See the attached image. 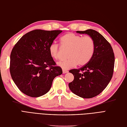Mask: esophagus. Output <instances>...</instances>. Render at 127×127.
Here are the masks:
<instances>
[{
	"label": "esophagus",
	"instance_id": "esophagus-1",
	"mask_svg": "<svg viewBox=\"0 0 127 127\" xmlns=\"http://www.w3.org/2000/svg\"><path fill=\"white\" fill-rule=\"evenodd\" d=\"M68 73L67 71L65 70V69H63V74H65V73Z\"/></svg>",
	"mask_w": 127,
	"mask_h": 127
}]
</instances>
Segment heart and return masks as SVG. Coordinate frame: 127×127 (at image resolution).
Segmentation results:
<instances>
[{
  "mask_svg": "<svg viewBox=\"0 0 127 127\" xmlns=\"http://www.w3.org/2000/svg\"><path fill=\"white\" fill-rule=\"evenodd\" d=\"M63 46L69 48L67 59L61 60L58 65L64 69L87 64L91 60L95 51V43L90 36H82L73 32H67L60 39ZM51 56L54 59L60 58V46L56 43H52L48 48Z\"/></svg>",
  "mask_w": 127,
  "mask_h": 127,
  "instance_id": "heart-1",
  "label": "heart"
}]
</instances>
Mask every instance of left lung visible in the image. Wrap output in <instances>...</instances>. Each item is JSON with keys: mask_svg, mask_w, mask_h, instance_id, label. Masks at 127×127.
Wrapping results in <instances>:
<instances>
[{"mask_svg": "<svg viewBox=\"0 0 127 127\" xmlns=\"http://www.w3.org/2000/svg\"><path fill=\"white\" fill-rule=\"evenodd\" d=\"M91 36L95 43V51L91 60L83 67L71 69L74 79L68 84L75 95L89 99L95 97L107 87L113 75L114 55L110 44L99 32L93 30L76 31Z\"/></svg>", "mask_w": 127, "mask_h": 127, "instance_id": "1", "label": "left lung"}]
</instances>
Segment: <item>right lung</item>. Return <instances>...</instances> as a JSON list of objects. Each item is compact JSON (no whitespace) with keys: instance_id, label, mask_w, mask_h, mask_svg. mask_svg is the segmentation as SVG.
<instances>
[{"instance_id":"right-lung-1","label":"right lung","mask_w":127,"mask_h":127,"mask_svg":"<svg viewBox=\"0 0 127 127\" xmlns=\"http://www.w3.org/2000/svg\"><path fill=\"white\" fill-rule=\"evenodd\" d=\"M62 31L36 30L23 36L10 54V73L19 90L31 97L47 93L53 81L62 74L48 48Z\"/></svg>"}]
</instances>
